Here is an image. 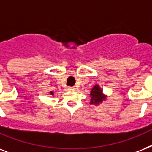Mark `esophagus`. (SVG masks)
<instances>
[{
	"instance_id": "34e87169",
	"label": "esophagus",
	"mask_w": 152,
	"mask_h": 152,
	"mask_svg": "<svg viewBox=\"0 0 152 152\" xmlns=\"http://www.w3.org/2000/svg\"><path fill=\"white\" fill-rule=\"evenodd\" d=\"M68 89H70V90H75V89H76V88H75V86H70V87H69V88H68Z\"/></svg>"
}]
</instances>
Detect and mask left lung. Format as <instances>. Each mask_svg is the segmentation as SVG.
Segmentation results:
<instances>
[{"mask_svg":"<svg viewBox=\"0 0 152 152\" xmlns=\"http://www.w3.org/2000/svg\"><path fill=\"white\" fill-rule=\"evenodd\" d=\"M89 95L91 97L90 104H99L100 103H102L106 98V97L102 93V89L100 88L98 85H95L93 87Z\"/></svg>","mask_w":152,"mask_h":152,"instance_id":"8db88e82","label":"left lung"}]
</instances>
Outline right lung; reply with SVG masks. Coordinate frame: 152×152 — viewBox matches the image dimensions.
<instances>
[{
  "label": "right lung",
  "instance_id": "right-lung-1",
  "mask_svg": "<svg viewBox=\"0 0 152 152\" xmlns=\"http://www.w3.org/2000/svg\"><path fill=\"white\" fill-rule=\"evenodd\" d=\"M50 94H54V93H53V92H50Z\"/></svg>",
  "mask_w": 152,
  "mask_h": 152
}]
</instances>
